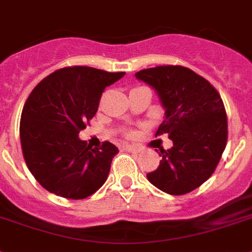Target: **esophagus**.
Segmentation results:
<instances>
[{
	"mask_svg": "<svg viewBox=\"0 0 252 252\" xmlns=\"http://www.w3.org/2000/svg\"><path fill=\"white\" fill-rule=\"evenodd\" d=\"M124 149L126 150V151L129 152H134V154H137V152H139V149L138 147H136V146H132V145H126Z\"/></svg>",
	"mask_w": 252,
	"mask_h": 252,
	"instance_id": "34e87169",
	"label": "esophagus"
}]
</instances>
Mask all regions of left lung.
Returning <instances> with one entry per match:
<instances>
[{
	"mask_svg": "<svg viewBox=\"0 0 252 252\" xmlns=\"http://www.w3.org/2000/svg\"><path fill=\"white\" fill-rule=\"evenodd\" d=\"M136 78L155 90L165 110L156 136L168 134L173 141L172 149L160 150V165L147 179L169 194L193 191L214 173L227 145L220 96L205 78L185 66L150 67Z\"/></svg>",
	"mask_w": 252,
	"mask_h": 252,
	"instance_id": "8db88e82",
	"label": "left lung"
}]
</instances>
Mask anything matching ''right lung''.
<instances>
[{"label":"right lung","mask_w":252,"mask_h":252,"mask_svg":"<svg viewBox=\"0 0 252 252\" xmlns=\"http://www.w3.org/2000/svg\"><path fill=\"white\" fill-rule=\"evenodd\" d=\"M124 74L64 67L32 91L20 119V142L28 169L48 192L80 200L106 182L119 150L110 142L94 149L79 132L96 115L105 88Z\"/></svg>","instance_id":"obj_1"}]
</instances>
